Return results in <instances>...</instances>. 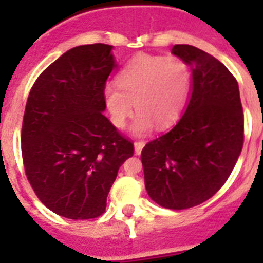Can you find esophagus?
I'll return each mask as SVG.
<instances>
[{
  "mask_svg": "<svg viewBox=\"0 0 263 263\" xmlns=\"http://www.w3.org/2000/svg\"><path fill=\"white\" fill-rule=\"evenodd\" d=\"M144 144H146V142H143V140H138V142H135V153L138 156L142 153V148L144 147Z\"/></svg>",
  "mask_w": 263,
  "mask_h": 263,
  "instance_id": "1",
  "label": "esophagus"
}]
</instances>
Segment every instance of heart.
<instances>
[{
    "instance_id": "heart-1",
    "label": "heart",
    "mask_w": 263,
    "mask_h": 263,
    "mask_svg": "<svg viewBox=\"0 0 263 263\" xmlns=\"http://www.w3.org/2000/svg\"><path fill=\"white\" fill-rule=\"evenodd\" d=\"M117 86L105 88V101L116 127L123 128L136 115L132 129L144 135L154 128H168L180 119L187 103L191 73L183 60L176 55L140 54L131 60L117 76Z\"/></svg>"
}]
</instances>
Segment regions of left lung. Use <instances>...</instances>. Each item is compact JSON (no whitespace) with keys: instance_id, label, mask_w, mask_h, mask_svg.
<instances>
[{"instance_id":"left-lung-1","label":"left lung","mask_w":263,"mask_h":263,"mask_svg":"<svg viewBox=\"0 0 263 263\" xmlns=\"http://www.w3.org/2000/svg\"><path fill=\"white\" fill-rule=\"evenodd\" d=\"M172 53L192 67V94L175 127L142 150L148 196L183 210L210 199L228 180L245 142L239 84L228 68L191 45Z\"/></svg>"}]
</instances>
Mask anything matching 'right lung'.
I'll list each match as a JSON object with an SVG mask.
<instances>
[{
	"instance_id": "obj_1",
	"label": "right lung",
	"mask_w": 263,
	"mask_h": 263,
	"mask_svg": "<svg viewBox=\"0 0 263 263\" xmlns=\"http://www.w3.org/2000/svg\"><path fill=\"white\" fill-rule=\"evenodd\" d=\"M110 45L73 47L35 80L22 127L27 180L59 216L90 220L105 213L120 166L134 143L103 116L105 86L116 67Z\"/></svg>"
}]
</instances>
